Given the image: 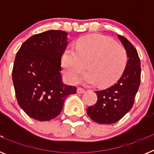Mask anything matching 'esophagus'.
<instances>
[{
    "label": "esophagus",
    "mask_w": 154,
    "mask_h": 154,
    "mask_svg": "<svg viewBox=\"0 0 154 154\" xmlns=\"http://www.w3.org/2000/svg\"><path fill=\"white\" fill-rule=\"evenodd\" d=\"M85 92V90L84 89H82V88H80V87H79L78 89H77V93H79V94L84 93Z\"/></svg>",
    "instance_id": "34e87169"
}]
</instances>
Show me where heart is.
I'll return each instance as SVG.
<instances>
[{"mask_svg":"<svg viewBox=\"0 0 154 154\" xmlns=\"http://www.w3.org/2000/svg\"><path fill=\"white\" fill-rule=\"evenodd\" d=\"M82 81L89 85L109 86L120 77L127 63V52L123 45L104 35H91L76 41L62 55V65L71 82H76L85 67Z\"/></svg>","mask_w":154,"mask_h":154,"instance_id":"heart-1","label":"heart"}]
</instances>
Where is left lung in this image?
<instances>
[{"instance_id": "obj_1", "label": "left lung", "mask_w": 154, "mask_h": 154, "mask_svg": "<svg viewBox=\"0 0 154 154\" xmlns=\"http://www.w3.org/2000/svg\"><path fill=\"white\" fill-rule=\"evenodd\" d=\"M117 36L127 52L125 70L114 85L96 91L97 103L87 109L89 117L100 124L116 123L131 109L140 83V61L137 49L126 38Z\"/></svg>"}]
</instances>
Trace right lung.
Listing matches in <instances>:
<instances>
[{"instance_id": "right-lung-1", "label": "right lung", "mask_w": 154, "mask_h": 154, "mask_svg": "<svg viewBox=\"0 0 154 154\" xmlns=\"http://www.w3.org/2000/svg\"><path fill=\"white\" fill-rule=\"evenodd\" d=\"M68 33L49 30L33 35L17 52L12 80L17 103L30 117L48 121L62 112L64 101L76 87L65 84L61 59Z\"/></svg>"}]
</instances>
